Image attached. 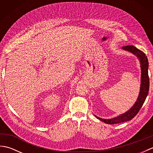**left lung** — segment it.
I'll return each instance as SVG.
<instances>
[{
	"label": "left lung",
	"instance_id": "obj_1",
	"mask_svg": "<svg viewBox=\"0 0 153 153\" xmlns=\"http://www.w3.org/2000/svg\"><path fill=\"white\" fill-rule=\"evenodd\" d=\"M123 49L126 51H128L131 52L134 54L136 55L141 62V88L140 93L138 97L137 101L134 104V106L128 110V112L123 114L118 117H116L112 119H102L99 117L96 116L97 118L101 120L102 122H105L108 124H116L122 122H124L127 121H129L133 119L134 117L137 114L139 110L141 109L143 105L145 102V100L147 98L149 90V77L148 75V68H149V62L147 57L143 52L140 51L138 48H136L132 45H128V46L123 47Z\"/></svg>",
	"mask_w": 153,
	"mask_h": 153
}]
</instances>
